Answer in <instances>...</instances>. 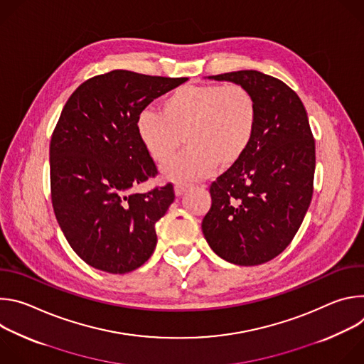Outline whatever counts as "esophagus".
<instances>
[{"label":"esophagus","mask_w":364,"mask_h":364,"mask_svg":"<svg viewBox=\"0 0 364 364\" xmlns=\"http://www.w3.org/2000/svg\"><path fill=\"white\" fill-rule=\"evenodd\" d=\"M187 190H188V186H187V184H176V186H174L176 196H183Z\"/></svg>","instance_id":"34e87169"}]
</instances>
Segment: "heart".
I'll return each instance as SVG.
<instances>
[{
	"label": "heart",
	"instance_id": "obj_1",
	"mask_svg": "<svg viewBox=\"0 0 364 364\" xmlns=\"http://www.w3.org/2000/svg\"><path fill=\"white\" fill-rule=\"evenodd\" d=\"M257 127V103L242 85L181 86L160 103V112L145 109L136 134L149 157L168 163L183 142L188 149L164 167L173 181H194L216 167L229 170L247 152Z\"/></svg>",
	"mask_w": 364,
	"mask_h": 364
}]
</instances>
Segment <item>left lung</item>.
<instances>
[{
	"label": "left lung",
	"instance_id": "left-lung-1",
	"mask_svg": "<svg viewBox=\"0 0 364 364\" xmlns=\"http://www.w3.org/2000/svg\"><path fill=\"white\" fill-rule=\"evenodd\" d=\"M242 85L257 103V127L245 157L212 186L203 235L225 261L255 267L294 239L313 197L316 142L298 95L277 77L239 70L209 76Z\"/></svg>",
	"mask_w": 364,
	"mask_h": 364
}]
</instances>
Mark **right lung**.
<instances>
[{
  "mask_svg": "<svg viewBox=\"0 0 364 364\" xmlns=\"http://www.w3.org/2000/svg\"><path fill=\"white\" fill-rule=\"evenodd\" d=\"M112 70L69 97L50 142L51 203L72 249L95 269L128 274L157 246V223L174 201L173 184L132 193L155 177L136 119L149 103L187 82Z\"/></svg>",
  "mask_w": 364,
  "mask_h": 364,
  "instance_id": "right-lung-1",
  "label": "right lung"
}]
</instances>
